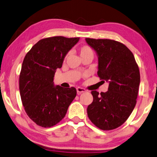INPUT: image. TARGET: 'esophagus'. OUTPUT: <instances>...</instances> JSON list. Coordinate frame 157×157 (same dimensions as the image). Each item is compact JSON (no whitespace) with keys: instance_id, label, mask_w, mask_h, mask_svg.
<instances>
[{"instance_id":"34e87169","label":"esophagus","mask_w":157,"mask_h":157,"mask_svg":"<svg viewBox=\"0 0 157 157\" xmlns=\"http://www.w3.org/2000/svg\"><path fill=\"white\" fill-rule=\"evenodd\" d=\"M76 91H77V93H78V94H81V93H83L85 92H86V89L83 88V87H78L76 88Z\"/></svg>"}]
</instances>
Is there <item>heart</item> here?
Returning a JSON list of instances; mask_svg holds the SVG:
<instances>
[{"instance_id":"b5f03b06","label":"heart","mask_w":157,"mask_h":157,"mask_svg":"<svg viewBox=\"0 0 157 157\" xmlns=\"http://www.w3.org/2000/svg\"><path fill=\"white\" fill-rule=\"evenodd\" d=\"M79 54H80L82 59V58L86 56L87 55H93V51L90 46L83 45L81 47L80 49H79Z\"/></svg>"}]
</instances>
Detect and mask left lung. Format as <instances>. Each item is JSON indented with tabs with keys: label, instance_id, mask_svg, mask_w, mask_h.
Instances as JSON below:
<instances>
[{
	"label": "left lung",
	"instance_id": "1",
	"mask_svg": "<svg viewBox=\"0 0 157 157\" xmlns=\"http://www.w3.org/2000/svg\"><path fill=\"white\" fill-rule=\"evenodd\" d=\"M86 40L97 54L98 76L109 83L106 92H91L93 101L87 107V115L101 130H114L125 122L136 105L139 66L132 52L121 43L89 38Z\"/></svg>",
	"mask_w": 157,
	"mask_h": 157
}]
</instances>
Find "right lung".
Here are the masks:
<instances>
[{
  "mask_svg": "<svg viewBox=\"0 0 157 157\" xmlns=\"http://www.w3.org/2000/svg\"><path fill=\"white\" fill-rule=\"evenodd\" d=\"M79 38H43L24 58L19 76L22 103L28 117L41 127L50 128L60 122L76 97V88L54 86V77Z\"/></svg>",
  "mask_w": 157,
  "mask_h": 157,
  "instance_id": "obj_1",
  "label": "right lung"
}]
</instances>
